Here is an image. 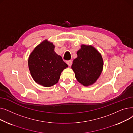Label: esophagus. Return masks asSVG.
<instances>
[{"label":"esophagus","instance_id":"1","mask_svg":"<svg viewBox=\"0 0 133 133\" xmlns=\"http://www.w3.org/2000/svg\"><path fill=\"white\" fill-rule=\"evenodd\" d=\"M66 63L67 64V65L69 66H71L72 64V60H68L66 61Z\"/></svg>","mask_w":133,"mask_h":133}]
</instances>
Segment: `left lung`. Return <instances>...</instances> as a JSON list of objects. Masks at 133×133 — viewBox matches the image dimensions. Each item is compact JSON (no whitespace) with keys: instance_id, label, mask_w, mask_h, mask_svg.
I'll list each match as a JSON object with an SVG mask.
<instances>
[{"instance_id":"left-lung-1","label":"left lung","mask_w":133,"mask_h":133,"mask_svg":"<svg viewBox=\"0 0 133 133\" xmlns=\"http://www.w3.org/2000/svg\"><path fill=\"white\" fill-rule=\"evenodd\" d=\"M77 55L72 65L76 79L83 86L92 85L102 71L101 55L93 46L84 45H81Z\"/></svg>"}]
</instances>
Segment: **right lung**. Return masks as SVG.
<instances>
[{
    "instance_id": "add662e5",
    "label": "right lung",
    "mask_w": 133,
    "mask_h": 133,
    "mask_svg": "<svg viewBox=\"0 0 133 133\" xmlns=\"http://www.w3.org/2000/svg\"><path fill=\"white\" fill-rule=\"evenodd\" d=\"M28 63L34 80L47 87L57 83L61 73L68 66L61 56L55 52L53 44L47 40L35 48Z\"/></svg>"
}]
</instances>
